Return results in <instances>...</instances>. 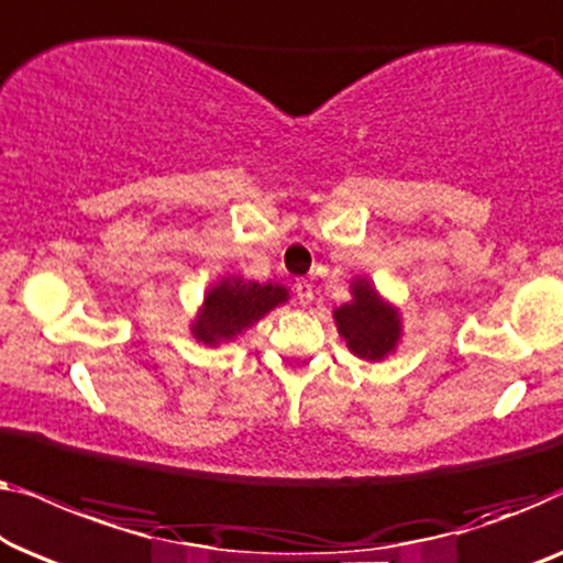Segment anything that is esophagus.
Segmentation results:
<instances>
[{"label": "esophagus", "mask_w": 563, "mask_h": 563, "mask_svg": "<svg viewBox=\"0 0 563 563\" xmlns=\"http://www.w3.org/2000/svg\"><path fill=\"white\" fill-rule=\"evenodd\" d=\"M292 288H296V296H298V300L303 306H308L313 300V285L308 283V280H298L296 285H292Z\"/></svg>", "instance_id": "34e87169"}]
</instances>
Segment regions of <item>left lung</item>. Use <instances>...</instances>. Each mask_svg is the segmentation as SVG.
I'll use <instances>...</instances> for the list:
<instances>
[{"mask_svg":"<svg viewBox=\"0 0 563 563\" xmlns=\"http://www.w3.org/2000/svg\"><path fill=\"white\" fill-rule=\"evenodd\" d=\"M334 321L339 336L360 360L383 362L400 344V311L367 278L352 280V300L334 308Z\"/></svg>","mask_w":563,"mask_h":563,"instance_id":"obj_1","label":"left lung"}]
</instances>
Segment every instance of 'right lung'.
Returning a JSON list of instances; mask_svg holds the SVG:
<instances>
[{
  "label": "right lung",
  "mask_w": 563,
  "mask_h": 563,
  "mask_svg": "<svg viewBox=\"0 0 563 563\" xmlns=\"http://www.w3.org/2000/svg\"><path fill=\"white\" fill-rule=\"evenodd\" d=\"M288 298V288L280 283H257L244 280L242 275H227L206 290L199 313L191 321V334L206 346L234 342Z\"/></svg>",
  "instance_id": "right-lung-1"
}]
</instances>
